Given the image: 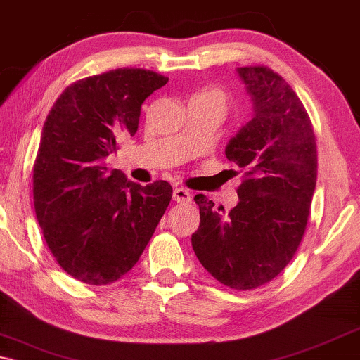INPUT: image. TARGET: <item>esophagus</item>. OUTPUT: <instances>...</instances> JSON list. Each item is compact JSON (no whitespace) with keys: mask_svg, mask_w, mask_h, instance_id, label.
Listing matches in <instances>:
<instances>
[{"mask_svg":"<svg viewBox=\"0 0 360 360\" xmlns=\"http://www.w3.org/2000/svg\"><path fill=\"white\" fill-rule=\"evenodd\" d=\"M174 200L176 203H190L191 193L186 188H175L174 190Z\"/></svg>","mask_w":360,"mask_h":360,"instance_id":"esophagus-1","label":"esophagus"}]
</instances>
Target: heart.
I'll return each mask as SVG.
<instances>
[{"instance_id":"b5f03b06","label":"heart","mask_w":360,"mask_h":360,"mask_svg":"<svg viewBox=\"0 0 360 360\" xmlns=\"http://www.w3.org/2000/svg\"><path fill=\"white\" fill-rule=\"evenodd\" d=\"M196 96L206 98V100L218 103L221 108H224L226 101H228V96H226V93L223 90H218V88H210V90H203L201 93H198Z\"/></svg>"}]
</instances>
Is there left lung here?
Masks as SVG:
<instances>
[{
	"label": "left lung",
	"instance_id": "1",
	"mask_svg": "<svg viewBox=\"0 0 360 360\" xmlns=\"http://www.w3.org/2000/svg\"><path fill=\"white\" fill-rule=\"evenodd\" d=\"M254 116L226 146L245 170L239 201L228 214L196 195L200 228L191 245L201 265L226 287L252 290L274 280L293 259L318 174L316 137L293 88L269 67H239Z\"/></svg>",
	"mask_w": 360,
	"mask_h": 360
}]
</instances>
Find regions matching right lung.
I'll list each match as a JSON object with an SVG mask.
<instances>
[{
	"mask_svg": "<svg viewBox=\"0 0 360 360\" xmlns=\"http://www.w3.org/2000/svg\"><path fill=\"white\" fill-rule=\"evenodd\" d=\"M169 78L116 68L63 90L44 122L34 208L57 264L83 283L116 282L134 267L172 200L169 181L142 186L106 159L134 136L141 106Z\"/></svg>",
	"mask_w": 360,
	"mask_h": 360,
	"instance_id": "1",
	"label": "right lung"
}]
</instances>
